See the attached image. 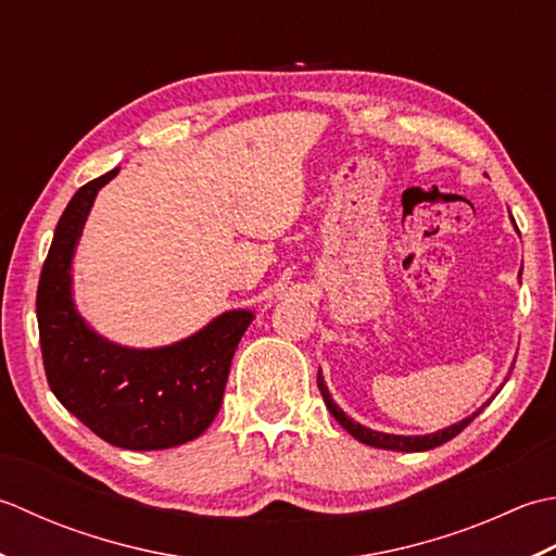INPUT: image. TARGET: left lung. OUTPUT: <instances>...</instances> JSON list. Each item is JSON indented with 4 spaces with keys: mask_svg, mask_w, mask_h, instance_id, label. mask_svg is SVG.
<instances>
[{
    "mask_svg": "<svg viewBox=\"0 0 556 556\" xmlns=\"http://www.w3.org/2000/svg\"><path fill=\"white\" fill-rule=\"evenodd\" d=\"M523 270V268H520ZM518 278H520V274H518ZM514 369V367H511ZM316 383H319V391H321V395H324V403H326V407H328V413H331L336 420H338V425H341L348 434H353L357 441H362V444H367V446H374V448H389V451H405V453H415V451H429V448H437V446H441V444H446V441H451L453 437L456 434H460L463 429H466L475 417H478L486 405H490L492 401H494V395L502 391V387L494 391V395L492 399H486L478 410H475L472 415H468L466 420H460V422H456V425H448V427H444V429H439V432H432V434H420V437H403V434H387V432H377V429H369V427H365V425H359V422H355L353 417H348L341 407L336 405V401L331 399V393H328V387H326V381H324V377H321V369H319V377H316Z\"/></svg>",
    "mask_w": 556,
    "mask_h": 556,
    "instance_id": "left-lung-1",
    "label": "left lung"
}]
</instances>
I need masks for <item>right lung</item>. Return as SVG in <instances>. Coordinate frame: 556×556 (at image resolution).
Returning a JSON list of instances; mask_svg holds the SVG:
<instances>
[{
	"mask_svg": "<svg viewBox=\"0 0 556 556\" xmlns=\"http://www.w3.org/2000/svg\"><path fill=\"white\" fill-rule=\"evenodd\" d=\"M119 167L84 185L64 208L38 282V328L48 383L66 410L108 444L173 448L218 415L232 355L254 314L230 309L161 348L112 343L76 309L72 262L98 191Z\"/></svg>",
	"mask_w": 556,
	"mask_h": 556,
	"instance_id": "obj_1",
	"label": "right lung"
}]
</instances>
